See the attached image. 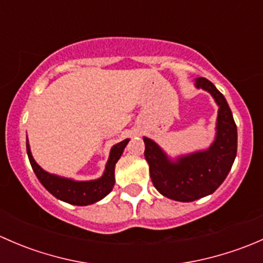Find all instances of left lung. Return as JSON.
Masks as SVG:
<instances>
[{"instance_id": "1", "label": "left lung", "mask_w": 263, "mask_h": 263, "mask_svg": "<svg viewBox=\"0 0 263 263\" xmlns=\"http://www.w3.org/2000/svg\"><path fill=\"white\" fill-rule=\"evenodd\" d=\"M195 85L210 92L219 105L213 145L172 161L153 140L144 137V154L154 187L165 197L181 202L214 193L227 178L237 155V126L227 99L208 79L197 78Z\"/></svg>"}]
</instances>
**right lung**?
<instances>
[{
  "instance_id": "1",
  "label": "right lung",
  "mask_w": 263,
  "mask_h": 263,
  "mask_svg": "<svg viewBox=\"0 0 263 263\" xmlns=\"http://www.w3.org/2000/svg\"><path fill=\"white\" fill-rule=\"evenodd\" d=\"M128 141L129 140L127 139L115 145L112 150H110V155L109 159H108L107 165H105L104 174L99 179L87 182L72 181V179L49 174L48 172L43 171L35 163L30 153V147H29L28 142H26V151H28L29 161H30L31 168H33L34 173H35L36 178L39 179V182L44 185V188L49 193H52L58 200H62L65 202L71 203V205L86 206L98 202V201L102 200L103 197H105L112 191L113 185H115L116 163L121 158L122 153H123L124 147L128 144Z\"/></svg>"
}]
</instances>
